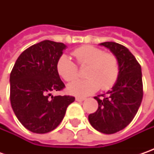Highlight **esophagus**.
<instances>
[{"instance_id": "34e87169", "label": "esophagus", "mask_w": 154, "mask_h": 154, "mask_svg": "<svg viewBox=\"0 0 154 154\" xmlns=\"http://www.w3.org/2000/svg\"><path fill=\"white\" fill-rule=\"evenodd\" d=\"M75 100H76V101H78V102H82V101H84V100H85V98H81V97H76V98H75Z\"/></svg>"}]
</instances>
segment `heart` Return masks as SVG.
<instances>
[{
	"label": "heart",
	"instance_id": "obj_1",
	"mask_svg": "<svg viewBox=\"0 0 154 154\" xmlns=\"http://www.w3.org/2000/svg\"><path fill=\"white\" fill-rule=\"evenodd\" d=\"M81 68L87 67V80H77L68 86L69 93L86 96L97 92L99 88L108 90L115 85L119 76L120 68L116 56L112 53H104L103 50L92 45H83L72 51ZM60 76L68 82L76 80L79 76L77 66L66 55H62L56 63Z\"/></svg>",
	"mask_w": 154,
	"mask_h": 154
}]
</instances>
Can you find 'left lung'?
<instances>
[{"label":"left lung","instance_id":"1","mask_svg":"<svg viewBox=\"0 0 154 154\" xmlns=\"http://www.w3.org/2000/svg\"><path fill=\"white\" fill-rule=\"evenodd\" d=\"M100 45L116 56L120 72L111 90L94 97L98 108L88 116V120L98 131L110 134L127 127L136 115L143 97L142 74L140 63L125 46L115 42Z\"/></svg>","mask_w":154,"mask_h":154}]
</instances>
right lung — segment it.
Listing matches in <instances>:
<instances>
[{
  "instance_id": "1",
  "label": "right lung",
  "mask_w": 154,
  "mask_h": 154,
  "mask_svg": "<svg viewBox=\"0 0 154 154\" xmlns=\"http://www.w3.org/2000/svg\"><path fill=\"white\" fill-rule=\"evenodd\" d=\"M65 49L62 43L42 41L23 51L11 71L12 108L21 124L33 133L54 130L75 99L67 95L54 97L51 93L65 87L56 69Z\"/></svg>"
}]
</instances>
